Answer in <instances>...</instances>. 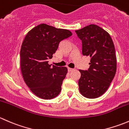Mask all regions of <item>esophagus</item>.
<instances>
[{
    "instance_id": "34e87169",
    "label": "esophagus",
    "mask_w": 129,
    "mask_h": 129,
    "mask_svg": "<svg viewBox=\"0 0 129 129\" xmlns=\"http://www.w3.org/2000/svg\"><path fill=\"white\" fill-rule=\"evenodd\" d=\"M74 71V69H71V68H69V67H68V71L69 72H71V71Z\"/></svg>"
}]
</instances>
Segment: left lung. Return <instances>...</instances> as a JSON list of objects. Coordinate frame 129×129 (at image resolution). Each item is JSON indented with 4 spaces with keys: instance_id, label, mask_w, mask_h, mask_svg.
<instances>
[{
    "instance_id": "1",
    "label": "left lung",
    "mask_w": 129,
    "mask_h": 129,
    "mask_svg": "<svg viewBox=\"0 0 129 129\" xmlns=\"http://www.w3.org/2000/svg\"><path fill=\"white\" fill-rule=\"evenodd\" d=\"M75 32L82 40V54L91 58L87 71L79 70V91L86 98H97L106 92L115 75V47L109 34L97 25H89Z\"/></svg>"
}]
</instances>
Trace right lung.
<instances>
[{
    "instance_id": "add662e5",
    "label": "right lung",
    "mask_w": 129,
    "mask_h": 129,
    "mask_svg": "<svg viewBox=\"0 0 129 129\" xmlns=\"http://www.w3.org/2000/svg\"><path fill=\"white\" fill-rule=\"evenodd\" d=\"M72 35L69 30L45 24L36 26L26 35L20 49L21 72L25 84L37 97L52 99L60 92L67 68L52 67L48 60L59 43Z\"/></svg>"
}]
</instances>
